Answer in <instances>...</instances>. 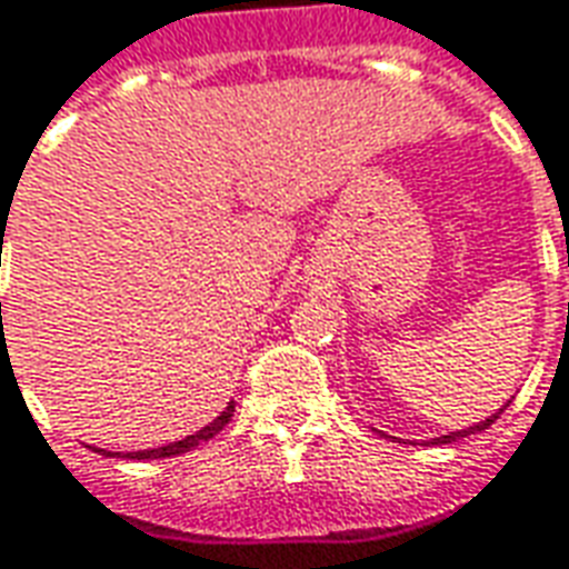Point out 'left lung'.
Masks as SVG:
<instances>
[{
  "mask_svg": "<svg viewBox=\"0 0 569 569\" xmlns=\"http://www.w3.org/2000/svg\"><path fill=\"white\" fill-rule=\"evenodd\" d=\"M502 410H506V407H502ZM502 410H499V413H502ZM499 413H493L490 420L478 422V426H469V429H459V432H450V435H441V438H432V445H450V441H459V438H466V435L481 432V429H487V426H493V420H497Z\"/></svg>",
  "mask_w": 569,
  "mask_h": 569,
  "instance_id": "1",
  "label": "left lung"
}]
</instances>
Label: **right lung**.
<instances>
[{
	"instance_id": "add662e5",
	"label": "right lung",
	"mask_w": 569,
	"mask_h": 569,
	"mask_svg": "<svg viewBox=\"0 0 569 569\" xmlns=\"http://www.w3.org/2000/svg\"><path fill=\"white\" fill-rule=\"evenodd\" d=\"M6 239V236H2ZM232 410H236V405L229 401V407L217 417L213 422H208L204 429H199L196 435H187L183 441H174V445H164V447H156V450H137V453H124L128 459H162V457H177V453H187V450H192V447H199L201 441H208V438H213V435L220 432L223 426H227L229 420H232ZM100 453V450H98ZM107 453V450H103ZM107 457H112V453H107Z\"/></svg>"
}]
</instances>
